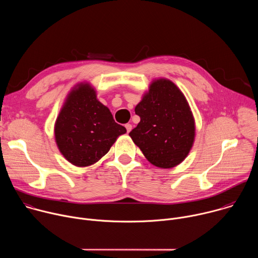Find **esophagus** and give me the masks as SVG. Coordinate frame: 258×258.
Here are the masks:
<instances>
[{"instance_id": "1", "label": "esophagus", "mask_w": 258, "mask_h": 258, "mask_svg": "<svg viewBox=\"0 0 258 258\" xmlns=\"http://www.w3.org/2000/svg\"><path fill=\"white\" fill-rule=\"evenodd\" d=\"M132 127H133V126H132L131 123H126V124H125V128H126V132H127V133H130V132L132 131Z\"/></svg>"}]
</instances>
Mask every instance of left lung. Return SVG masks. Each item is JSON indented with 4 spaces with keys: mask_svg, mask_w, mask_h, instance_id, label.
Listing matches in <instances>:
<instances>
[{
    "mask_svg": "<svg viewBox=\"0 0 258 258\" xmlns=\"http://www.w3.org/2000/svg\"><path fill=\"white\" fill-rule=\"evenodd\" d=\"M141 120L130 136L145 157L160 168H171L189 154L195 138L190 106L170 81H154L136 106Z\"/></svg>",
    "mask_w": 258,
    "mask_h": 258,
    "instance_id": "8db88e82",
    "label": "left lung"
}]
</instances>
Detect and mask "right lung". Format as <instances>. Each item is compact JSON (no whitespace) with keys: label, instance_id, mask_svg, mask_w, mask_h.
Returning a JSON list of instances; mask_svg holds the SVG:
<instances>
[{"label":"right lung","instance_id":"right-lung-1","mask_svg":"<svg viewBox=\"0 0 258 258\" xmlns=\"http://www.w3.org/2000/svg\"><path fill=\"white\" fill-rule=\"evenodd\" d=\"M126 133L110 110L97 100L88 84L73 89L55 123V139L62 155L73 165L89 166L100 160Z\"/></svg>","mask_w":258,"mask_h":258}]
</instances>
